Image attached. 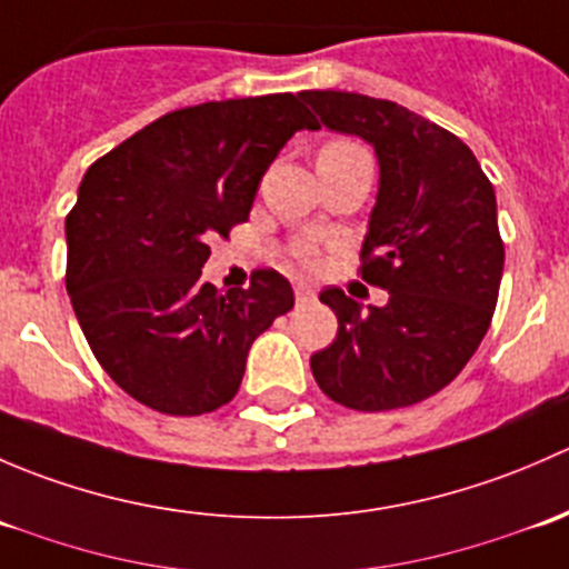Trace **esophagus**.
I'll use <instances>...</instances> for the list:
<instances>
[{"mask_svg": "<svg viewBox=\"0 0 569 569\" xmlns=\"http://www.w3.org/2000/svg\"><path fill=\"white\" fill-rule=\"evenodd\" d=\"M295 297H297V302H308V300H313V289H308V286H302V283H297L295 286Z\"/></svg>", "mask_w": 569, "mask_h": 569, "instance_id": "34e87169", "label": "esophagus"}]
</instances>
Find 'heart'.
<instances>
[{
	"label": "heart",
	"instance_id": "obj_1",
	"mask_svg": "<svg viewBox=\"0 0 569 569\" xmlns=\"http://www.w3.org/2000/svg\"><path fill=\"white\" fill-rule=\"evenodd\" d=\"M358 153H366L363 146L352 140H330L321 146L317 159H343V157H358Z\"/></svg>",
	"mask_w": 569,
	"mask_h": 569
}]
</instances>
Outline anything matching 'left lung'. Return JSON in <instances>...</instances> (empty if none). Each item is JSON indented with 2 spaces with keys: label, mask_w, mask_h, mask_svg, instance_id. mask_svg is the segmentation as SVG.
Listing matches in <instances>:
<instances>
[{
  "label": "left lung",
  "mask_w": 569,
  "mask_h": 569,
  "mask_svg": "<svg viewBox=\"0 0 569 569\" xmlns=\"http://www.w3.org/2000/svg\"><path fill=\"white\" fill-rule=\"evenodd\" d=\"M300 96L327 129L375 146L380 192L360 274L388 291L369 313L341 289L321 291L338 336L311 371L349 410L410 407L460 375L492 321L503 274L496 189L460 137L407 107L343 90Z\"/></svg>",
  "instance_id": "left-lung-1"
}]
</instances>
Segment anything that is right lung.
I'll return each instance as SVG.
<instances>
[{"label":"right lung","mask_w":569,"mask_h":569,"mask_svg":"<svg viewBox=\"0 0 569 569\" xmlns=\"http://www.w3.org/2000/svg\"><path fill=\"white\" fill-rule=\"evenodd\" d=\"M317 118L291 93L162 114L90 164L66 217V289L101 369L168 416L228 405L258 336L295 308L291 283L256 269L226 295L200 280L209 239L250 217L280 148Z\"/></svg>","instance_id":"1"}]
</instances>
